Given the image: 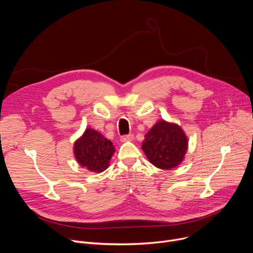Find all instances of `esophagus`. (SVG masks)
Wrapping results in <instances>:
<instances>
[{
  "mask_svg": "<svg viewBox=\"0 0 253 253\" xmlns=\"http://www.w3.org/2000/svg\"><path fill=\"white\" fill-rule=\"evenodd\" d=\"M133 138H134L133 134H128V135H123V136L121 137V141H122V142H126V141H132V140H133Z\"/></svg>",
  "mask_w": 253,
  "mask_h": 253,
  "instance_id": "esophagus-1",
  "label": "esophagus"
}]
</instances>
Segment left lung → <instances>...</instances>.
I'll return each mask as SVG.
<instances>
[{"mask_svg": "<svg viewBox=\"0 0 253 253\" xmlns=\"http://www.w3.org/2000/svg\"><path fill=\"white\" fill-rule=\"evenodd\" d=\"M188 143L180 126L160 120L144 135L141 149L154 166L170 170L183 161Z\"/></svg>", "mask_w": 253, "mask_h": 253, "instance_id": "left-lung-1", "label": "left lung"}]
</instances>
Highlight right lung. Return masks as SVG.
<instances>
[{
  "mask_svg": "<svg viewBox=\"0 0 253 253\" xmlns=\"http://www.w3.org/2000/svg\"><path fill=\"white\" fill-rule=\"evenodd\" d=\"M115 153L113 142L98 131L88 128L74 143V155L77 162L91 172L104 171L110 165Z\"/></svg>",
  "mask_w": 253,
  "mask_h": 253,
  "instance_id": "right-lung-1",
  "label": "right lung"
}]
</instances>
